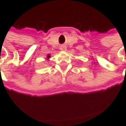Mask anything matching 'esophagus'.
<instances>
[{
    "label": "esophagus",
    "instance_id": "esophagus-1",
    "mask_svg": "<svg viewBox=\"0 0 126 126\" xmlns=\"http://www.w3.org/2000/svg\"><path fill=\"white\" fill-rule=\"evenodd\" d=\"M60 50L62 51H65V50H66V47L65 46H60Z\"/></svg>",
    "mask_w": 126,
    "mask_h": 126
}]
</instances>
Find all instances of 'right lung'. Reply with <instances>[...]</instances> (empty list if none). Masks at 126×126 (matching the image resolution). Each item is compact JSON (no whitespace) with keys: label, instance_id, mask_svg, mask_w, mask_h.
I'll use <instances>...</instances> for the list:
<instances>
[{"label":"right lung","instance_id":"1","mask_svg":"<svg viewBox=\"0 0 126 126\" xmlns=\"http://www.w3.org/2000/svg\"><path fill=\"white\" fill-rule=\"evenodd\" d=\"M50 57V55H47V58H48V60L49 59Z\"/></svg>","mask_w":126,"mask_h":126}]
</instances>
